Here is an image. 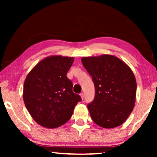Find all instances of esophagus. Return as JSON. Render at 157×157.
Here are the masks:
<instances>
[{
	"label": "esophagus",
	"instance_id": "obj_1",
	"mask_svg": "<svg viewBox=\"0 0 157 157\" xmlns=\"http://www.w3.org/2000/svg\"><path fill=\"white\" fill-rule=\"evenodd\" d=\"M80 97H81V98H82V100H83L84 99V94H80Z\"/></svg>",
	"mask_w": 157,
	"mask_h": 157
}]
</instances>
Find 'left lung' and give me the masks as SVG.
<instances>
[{
  "label": "left lung",
  "mask_w": 157,
  "mask_h": 157,
  "mask_svg": "<svg viewBox=\"0 0 157 157\" xmlns=\"http://www.w3.org/2000/svg\"><path fill=\"white\" fill-rule=\"evenodd\" d=\"M81 60L95 88L94 100L87 106L92 120L103 128L121 125L136 102V81L132 69L111 55L85 57Z\"/></svg>",
  "instance_id": "8db88e82"
}]
</instances>
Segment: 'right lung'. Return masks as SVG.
Instances as JSON below:
<instances>
[{
	"instance_id": "right-lung-1",
	"label": "right lung",
	"mask_w": 157,
	"mask_h": 157,
	"mask_svg": "<svg viewBox=\"0 0 157 157\" xmlns=\"http://www.w3.org/2000/svg\"><path fill=\"white\" fill-rule=\"evenodd\" d=\"M73 57L52 55L40 61L29 72L23 85V98L29 113L37 124L49 129L67 123L81 100L73 92L67 73Z\"/></svg>"
}]
</instances>
